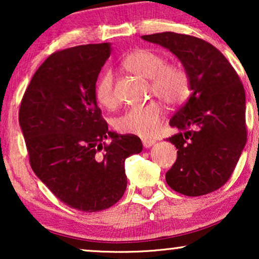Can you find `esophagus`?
Here are the masks:
<instances>
[{
  "label": "esophagus",
  "mask_w": 259,
  "mask_h": 259,
  "mask_svg": "<svg viewBox=\"0 0 259 259\" xmlns=\"http://www.w3.org/2000/svg\"><path fill=\"white\" fill-rule=\"evenodd\" d=\"M154 144H155V140H153V139H143V145H144V147H146V148L152 147Z\"/></svg>",
  "instance_id": "esophagus-1"
}]
</instances>
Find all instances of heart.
I'll return each mask as SVG.
<instances>
[{
  "instance_id": "1",
  "label": "heart",
  "mask_w": 259,
  "mask_h": 259,
  "mask_svg": "<svg viewBox=\"0 0 259 259\" xmlns=\"http://www.w3.org/2000/svg\"><path fill=\"white\" fill-rule=\"evenodd\" d=\"M122 66L130 73L150 80L151 90L159 100L168 106L182 104L190 94V76L185 69L167 65L166 59L150 49H136L122 60ZM95 99L104 107L116 104L113 74L102 73L95 83ZM162 111L155 102L131 107L115 120L116 130L122 133L151 137L157 130Z\"/></svg>"
}]
</instances>
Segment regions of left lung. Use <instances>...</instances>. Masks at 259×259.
<instances>
[{
  "instance_id": "left-lung-1",
  "label": "left lung",
  "mask_w": 259,
  "mask_h": 259,
  "mask_svg": "<svg viewBox=\"0 0 259 259\" xmlns=\"http://www.w3.org/2000/svg\"><path fill=\"white\" fill-rule=\"evenodd\" d=\"M141 38L168 49L190 76L189 100L169 120L179 132L168 138L178 148L166 172L172 190L204 196L228 182L246 143L245 91L238 74L214 46L172 31Z\"/></svg>"
}]
</instances>
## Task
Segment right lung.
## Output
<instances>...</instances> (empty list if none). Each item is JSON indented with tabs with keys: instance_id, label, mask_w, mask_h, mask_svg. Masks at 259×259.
<instances>
[{
	"instance_id": "add662e5",
	"label": "right lung",
	"mask_w": 259,
	"mask_h": 259,
	"mask_svg": "<svg viewBox=\"0 0 259 259\" xmlns=\"http://www.w3.org/2000/svg\"><path fill=\"white\" fill-rule=\"evenodd\" d=\"M109 55V44L53 53L31 77L19 112L35 175L63 204L83 212L120 200L126 158L143 151L137 136L108 131L98 107L95 83Z\"/></svg>"
}]
</instances>
